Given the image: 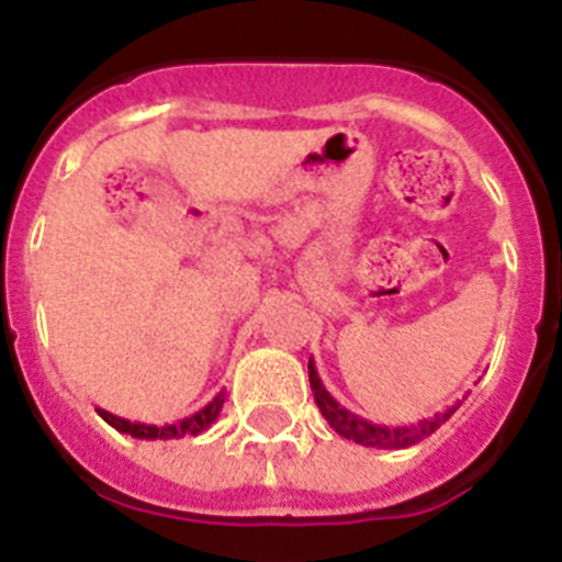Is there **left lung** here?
Segmentation results:
<instances>
[{
	"label": "left lung",
	"instance_id": "obj_1",
	"mask_svg": "<svg viewBox=\"0 0 562 562\" xmlns=\"http://www.w3.org/2000/svg\"><path fill=\"white\" fill-rule=\"evenodd\" d=\"M308 382H312V393H315V402L321 414L326 417V423L338 431L341 437L352 440V443L373 446V449H408V446L426 440L428 435H435L437 428L443 426L446 419L452 417L461 402H454L449 408L437 411L435 417L417 419V423H408V426H379V423H370V419L352 414L344 405H338L333 393L326 391L321 375L315 370V361L308 359Z\"/></svg>",
	"mask_w": 562,
	"mask_h": 562
}]
</instances>
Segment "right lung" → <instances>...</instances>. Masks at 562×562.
Here are the masks:
<instances>
[{
    "mask_svg": "<svg viewBox=\"0 0 562 562\" xmlns=\"http://www.w3.org/2000/svg\"><path fill=\"white\" fill-rule=\"evenodd\" d=\"M221 405H224V391L215 396L212 402H206L201 411H194L192 417L187 419H178V423H166V426H148V423H131L125 417H116V414H110V411L99 408L101 419L110 423V426L122 431V435H131L136 440H180V437H194L206 431V428L218 419L221 414Z\"/></svg>",
    "mask_w": 562,
    "mask_h": 562,
    "instance_id": "1",
    "label": "right lung"
}]
</instances>
